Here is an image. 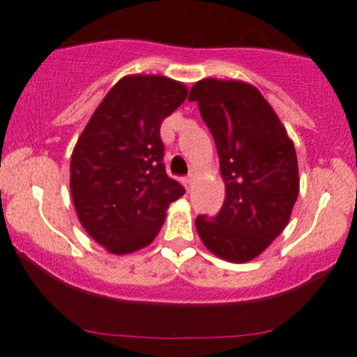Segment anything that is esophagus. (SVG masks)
Listing matches in <instances>:
<instances>
[{"instance_id":"1","label":"esophagus","mask_w":357,"mask_h":357,"mask_svg":"<svg viewBox=\"0 0 357 357\" xmlns=\"http://www.w3.org/2000/svg\"><path fill=\"white\" fill-rule=\"evenodd\" d=\"M182 183H183V187H185V189L189 190L190 185H192V183H194V177H192V175H189V177H183L182 178Z\"/></svg>"}]
</instances>
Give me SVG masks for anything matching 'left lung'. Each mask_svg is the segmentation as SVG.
<instances>
[{
	"label": "left lung",
	"instance_id": "left-lung-1",
	"mask_svg": "<svg viewBox=\"0 0 357 357\" xmlns=\"http://www.w3.org/2000/svg\"><path fill=\"white\" fill-rule=\"evenodd\" d=\"M217 146L225 199L215 217L199 215L196 231L229 262L259 257L287 227L298 196L294 142L253 84L206 77L190 88Z\"/></svg>",
	"mask_w": 357,
	"mask_h": 357
}]
</instances>
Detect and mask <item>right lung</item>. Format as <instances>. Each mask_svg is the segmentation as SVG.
<instances>
[{"instance_id":"1","label":"right lung","mask_w":357,"mask_h":357,"mask_svg":"<svg viewBox=\"0 0 357 357\" xmlns=\"http://www.w3.org/2000/svg\"><path fill=\"white\" fill-rule=\"evenodd\" d=\"M187 88L156 74L125 76L109 90L70 158V196L84 231L114 255L151 245L185 190L167 175L161 123Z\"/></svg>"}]
</instances>
